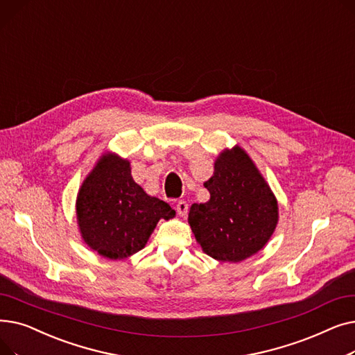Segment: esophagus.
Wrapping results in <instances>:
<instances>
[{
	"label": "esophagus",
	"mask_w": 355,
	"mask_h": 355,
	"mask_svg": "<svg viewBox=\"0 0 355 355\" xmlns=\"http://www.w3.org/2000/svg\"><path fill=\"white\" fill-rule=\"evenodd\" d=\"M175 209H177V213H178L181 217H184V216H187V213H189V204H187V201L181 200V201L177 202Z\"/></svg>",
	"instance_id": "34e87169"
}]
</instances>
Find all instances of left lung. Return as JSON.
I'll list each match as a JSON object with an SVG mask.
<instances>
[{"instance_id":"left-lung-1","label":"left lung","mask_w":355,"mask_h":355,"mask_svg":"<svg viewBox=\"0 0 355 355\" xmlns=\"http://www.w3.org/2000/svg\"><path fill=\"white\" fill-rule=\"evenodd\" d=\"M207 202L193 204L191 230L202 252L221 262H240L268 243L277 223V202L243 149H226L204 182Z\"/></svg>"}]
</instances>
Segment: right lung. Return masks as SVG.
Instances as JSON below:
<instances>
[{
    "instance_id": "obj_1",
    "label": "right lung",
    "mask_w": 355,
    "mask_h": 355,
    "mask_svg": "<svg viewBox=\"0 0 355 355\" xmlns=\"http://www.w3.org/2000/svg\"><path fill=\"white\" fill-rule=\"evenodd\" d=\"M76 214L87 246L121 260L144 249L159 218H173L175 211L139 187L126 159L106 154L82 184Z\"/></svg>"
}]
</instances>
